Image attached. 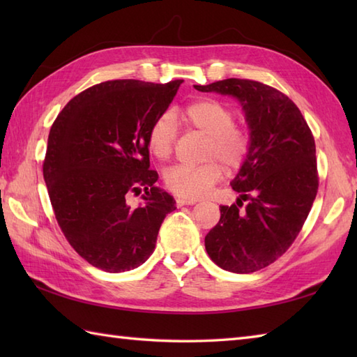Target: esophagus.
Returning <instances> with one entry per match:
<instances>
[{"label": "esophagus", "mask_w": 357, "mask_h": 357, "mask_svg": "<svg viewBox=\"0 0 357 357\" xmlns=\"http://www.w3.org/2000/svg\"><path fill=\"white\" fill-rule=\"evenodd\" d=\"M193 204H196L195 199H187V198H178V199H176V206H178V207L193 206Z\"/></svg>", "instance_id": "1"}]
</instances>
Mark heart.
Here are the masks:
<instances>
[{
    "instance_id": "b5f03b06",
    "label": "heart",
    "mask_w": 357,
    "mask_h": 357,
    "mask_svg": "<svg viewBox=\"0 0 357 357\" xmlns=\"http://www.w3.org/2000/svg\"><path fill=\"white\" fill-rule=\"evenodd\" d=\"M184 123L210 136L206 159L201 167L173 165L164 174L165 187L181 198H201L224 176V167L234 172L245 162L250 141L242 128L233 126L234 113L216 100H198L183 110ZM176 124L170 113L159 115L149 130V147L158 158H167L176 141ZM219 162L222 163L218 164Z\"/></svg>"
}]
</instances>
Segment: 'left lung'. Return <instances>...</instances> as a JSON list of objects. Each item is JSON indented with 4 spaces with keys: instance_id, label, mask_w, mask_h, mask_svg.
Wrapping results in <instances>:
<instances>
[{
    "instance_id": "obj_1",
    "label": "left lung",
    "mask_w": 357,
    "mask_h": 357,
    "mask_svg": "<svg viewBox=\"0 0 357 357\" xmlns=\"http://www.w3.org/2000/svg\"><path fill=\"white\" fill-rule=\"evenodd\" d=\"M195 89L236 98L250 130L247 159L231 181L239 198L219 208L206 250L227 271L265 268L290 248L312 210L319 187L313 133L298 105L262 82L229 78Z\"/></svg>"
}]
</instances>
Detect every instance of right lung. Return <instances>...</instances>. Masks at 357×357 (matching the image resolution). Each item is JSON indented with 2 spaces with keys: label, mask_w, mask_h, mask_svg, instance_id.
<instances>
[{
  "label": "right lung",
  "mask_w": 357,
  "mask_h": 357,
  "mask_svg": "<svg viewBox=\"0 0 357 357\" xmlns=\"http://www.w3.org/2000/svg\"><path fill=\"white\" fill-rule=\"evenodd\" d=\"M183 79L105 81L67 102L53 123L43 164L52 208L82 259L107 273L149 259L174 199L150 170L149 130ZM142 195L132 208L128 198Z\"/></svg>",
  "instance_id": "right-lung-1"
}]
</instances>
